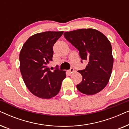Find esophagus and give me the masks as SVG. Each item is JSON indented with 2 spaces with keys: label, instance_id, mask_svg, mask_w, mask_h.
Instances as JSON below:
<instances>
[{
  "label": "esophagus",
  "instance_id": "obj_1",
  "mask_svg": "<svg viewBox=\"0 0 129 129\" xmlns=\"http://www.w3.org/2000/svg\"><path fill=\"white\" fill-rule=\"evenodd\" d=\"M69 72L70 74L72 73H73V72H74V69L73 68H70V69L69 70Z\"/></svg>",
  "mask_w": 129,
  "mask_h": 129
}]
</instances>
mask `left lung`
<instances>
[{"instance_id":"8db88e82","label":"left lung","mask_w":129,"mask_h":129,"mask_svg":"<svg viewBox=\"0 0 129 129\" xmlns=\"http://www.w3.org/2000/svg\"><path fill=\"white\" fill-rule=\"evenodd\" d=\"M66 39L79 50L82 60L88 64L79 70L82 81L77 84L81 93L92 95L102 90L112 74L113 57L110 42L100 31L93 29H81L64 33Z\"/></svg>"}]
</instances>
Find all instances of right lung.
<instances>
[{
    "label": "right lung",
    "mask_w": 129,
    "mask_h": 129,
    "mask_svg": "<svg viewBox=\"0 0 129 129\" xmlns=\"http://www.w3.org/2000/svg\"><path fill=\"white\" fill-rule=\"evenodd\" d=\"M63 31H45L35 34L24 43L19 55L20 70L29 91L42 99H50L58 94L65 77V71L56 66L52 72L53 47Z\"/></svg>",
    "instance_id": "1"
}]
</instances>
